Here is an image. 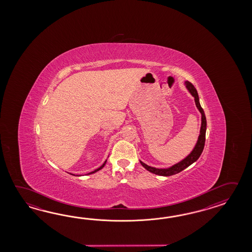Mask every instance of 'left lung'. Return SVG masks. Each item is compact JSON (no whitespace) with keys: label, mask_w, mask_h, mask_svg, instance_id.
<instances>
[{"label":"left lung","mask_w":252,"mask_h":252,"mask_svg":"<svg viewBox=\"0 0 252 252\" xmlns=\"http://www.w3.org/2000/svg\"><path fill=\"white\" fill-rule=\"evenodd\" d=\"M186 86L188 87V90L192 94V95L194 97V101H195V104L196 107L198 108L199 112L202 114V125H201V129H200V135H199L198 140L197 143L195 145L194 149L193 151L189 154V155L183 159L181 162L177 163V165L171 166L169 168H166V169H158V168H155L152 166H148L144 164L143 162L140 161V164L142 166L146 168L148 171L151 172L155 175H158V176H163V177H169V176H173L176 175L177 173L182 171L185 168H187L188 166L192 165L193 162L197 160L199 157L202 154L203 150H204V143H205V132H206V118H205V114H204V110L203 108L201 107V104L199 102V97L197 91L195 89V87L193 86L192 83L187 81L186 82Z\"/></svg>","instance_id":"8db88e82"}]
</instances>
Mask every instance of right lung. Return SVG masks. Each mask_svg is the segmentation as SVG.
Listing matches in <instances>:
<instances>
[{"label": "right lung", "instance_id": "add662e5", "mask_svg": "<svg viewBox=\"0 0 252 252\" xmlns=\"http://www.w3.org/2000/svg\"><path fill=\"white\" fill-rule=\"evenodd\" d=\"M105 163H106V161H105V162H104V163H103V164H102V166H100V167H99V168H97V169H95V170H94V171H93V172H91V173H89V174H88V175H90V174H94V173H95V172L99 171V170H100V169H102V167H103V166H104V165H105Z\"/></svg>", "mask_w": 252, "mask_h": 252}]
</instances>
